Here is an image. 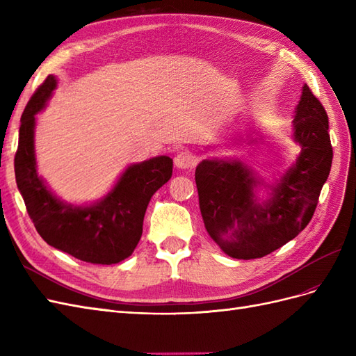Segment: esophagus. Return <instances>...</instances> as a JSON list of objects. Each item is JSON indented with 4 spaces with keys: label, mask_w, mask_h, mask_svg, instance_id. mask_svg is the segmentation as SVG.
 I'll list each match as a JSON object with an SVG mask.
<instances>
[{
    "label": "esophagus",
    "mask_w": 356,
    "mask_h": 356,
    "mask_svg": "<svg viewBox=\"0 0 356 356\" xmlns=\"http://www.w3.org/2000/svg\"><path fill=\"white\" fill-rule=\"evenodd\" d=\"M174 161H175V166H177L178 169H190V168H193V166L196 165L195 156H193V154L188 153V152H181V153H178V154L175 156Z\"/></svg>",
    "instance_id": "34e87169"
}]
</instances>
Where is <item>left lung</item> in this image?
I'll list each match as a JSON object with an SVG mask.
<instances>
[{
	"instance_id": "8db88e82",
	"label": "left lung",
	"mask_w": 356,
	"mask_h": 356,
	"mask_svg": "<svg viewBox=\"0 0 356 356\" xmlns=\"http://www.w3.org/2000/svg\"><path fill=\"white\" fill-rule=\"evenodd\" d=\"M293 123L301 153L263 207L252 191V172L241 161L203 160L196 168L204 229L233 258L252 260L276 251L303 232L314 217L330 175L332 147L327 111L307 84Z\"/></svg>"
}]
</instances>
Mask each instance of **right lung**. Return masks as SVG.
I'll list each match as a JSON object with an SVG mask.
<instances>
[{
    "label": "right lung",
    "instance_id": "right-lung-1",
    "mask_svg": "<svg viewBox=\"0 0 356 356\" xmlns=\"http://www.w3.org/2000/svg\"><path fill=\"white\" fill-rule=\"evenodd\" d=\"M56 88L47 75L28 101L19 127L15 156L17 188L31 221L50 246L92 264H115L134 252L143 234L144 215L154 193L170 179L174 161L160 156L126 169L111 193L88 208L58 200L37 175L35 114Z\"/></svg>",
    "mask_w": 356,
    "mask_h": 356
}]
</instances>
